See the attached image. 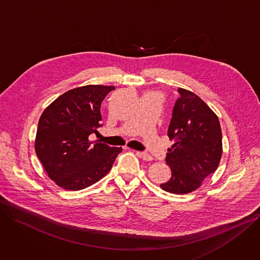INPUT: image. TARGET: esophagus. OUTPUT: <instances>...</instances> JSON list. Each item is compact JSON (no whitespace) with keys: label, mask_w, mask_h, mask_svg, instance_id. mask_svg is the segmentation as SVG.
<instances>
[{"label":"esophagus","mask_w":260,"mask_h":260,"mask_svg":"<svg viewBox=\"0 0 260 260\" xmlns=\"http://www.w3.org/2000/svg\"><path fill=\"white\" fill-rule=\"evenodd\" d=\"M136 155L138 157H140L142 160H146V161H152L153 160V157L150 154L145 153V152H136Z\"/></svg>","instance_id":"1"}]
</instances>
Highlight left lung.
I'll list each match as a JSON object with an SVG mask.
<instances>
[{"mask_svg":"<svg viewBox=\"0 0 260 260\" xmlns=\"http://www.w3.org/2000/svg\"><path fill=\"white\" fill-rule=\"evenodd\" d=\"M167 135L175 143L166 154L171 178L160 187L187 194L217 169L222 156V132L216 113L194 93L179 89Z\"/></svg>","mask_w":260,"mask_h":260,"instance_id":"left-lung-1","label":"left lung"}]
</instances>
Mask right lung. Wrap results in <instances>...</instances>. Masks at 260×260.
Masks as SVG:
<instances>
[{
  "label": "right lung",
  "instance_id": "right-lung-1",
  "mask_svg": "<svg viewBox=\"0 0 260 260\" xmlns=\"http://www.w3.org/2000/svg\"><path fill=\"white\" fill-rule=\"evenodd\" d=\"M114 86L90 84L56 98L41 114L36 155L48 177L61 188L78 191L100 181L122 148L90 141L100 123L101 103Z\"/></svg>",
  "mask_w": 260,
  "mask_h": 260
}]
</instances>
